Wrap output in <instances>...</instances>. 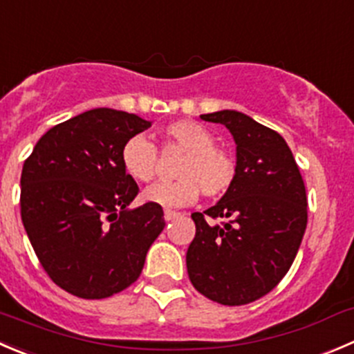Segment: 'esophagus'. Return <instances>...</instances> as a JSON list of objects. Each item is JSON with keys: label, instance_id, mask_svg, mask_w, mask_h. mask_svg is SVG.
Listing matches in <instances>:
<instances>
[{"label": "esophagus", "instance_id": "1", "mask_svg": "<svg viewBox=\"0 0 354 354\" xmlns=\"http://www.w3.org/2000/svg\"><path fill=\"white\" fill-rule=\"evenodd\" d=\"M178 216H180V212H176V211H169V209H166V211H164V219H166V221H173V219L178 218Z\"/></svg>", "mask_w": 354, "mask_h": 354}]
</instances>
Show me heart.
Returning a JSON list of instances; mask_svg holds the SVG:
<instances>
[{"mask_svg":"<svg viewBox=\"0 0 354 354\" xmlns=\"http://www.w3.org/2000/svg\"><path fill=\"white\" fill-rule=\"evenodd\" d=\"M164 142L185 152L176 167L178 180L160 181L143 192V201L160 207L194 204L198 194L219 197L235 181L236 164L226 150L214 145V136L195 121H174L164 128ZM121 164L136 181L152 180L157 171V149L145 136H131L122 145Z\"/></svg>","mask_w":354,"mask_h":354,"instance_id":"1","label":"heart"}]
</instances>
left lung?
Returning a JSON list of instances; mask_svg holds the SVG:
<instances>
[{
  "label": "left lung",
  "mask_w": 354,
  "mask_h": 354,
  "mask_svg": "<svg viewBox=\"0 0 354 354\" xmlns=\"http://www.w3.org/2000/svg\"><path fill=\"white\" fill-rule=\"evenodd\" d=\"M219 122L236 145L232 187L212 207L194 212L187 250L190 282L202 296L240 306L275 289L289 272L308 223L306 188L286 140L236 111L201 115ZM225 219L223 225L211 218Z\"/></svg>",
  "instance_id": "1"
}]
</instances>
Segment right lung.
I'll use <instances>...</instances> for the list:
<instances>
[{
    "instance_id": "1",
    "label": "right lung",
    "mask_w": 354,
    "mask_h": 354,
    "mask_svg": "<svg viewBox=\"0 0 354 354\" xmlns=\"http://www.w3.org/2000/svg\"><path fill=\"white\" fill-rule=\"evenodd\" d=\"M152 122L91 109L44 133L24 162L20 214L50 279L82 299H104L136 282L166 226L160 205L129 207L138 185L122 145Z\"/></svg>"
}]
</instances>
